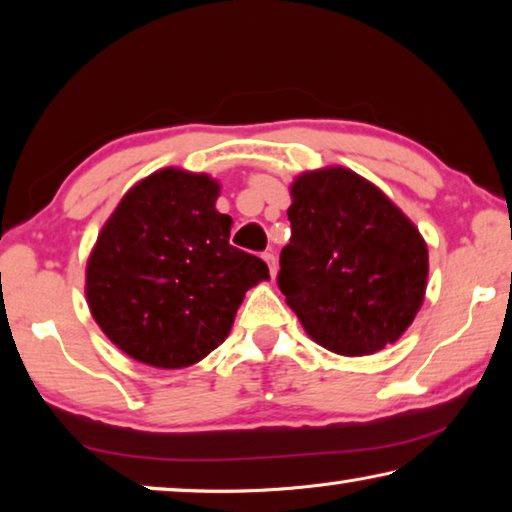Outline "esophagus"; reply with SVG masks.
Returning <instances> with one entry per match:
<instances>
[{
    "instance_id": "34e87169",
    "label": "esophagus",
    "mask_w": 512,
    "mask_h": 512,
    "mask_svg": "<svg viewBox=\"0 0 512 512\" xmlns=\"http://www.w3.org/2000/svg\"><path fill=\"white\" fill-rule=\"evenodd\" d=\"M264 262L268 264V268H271V275L275 277V273H277V259H275V255L273 253H264Z\"/></svg>"
}]
</instances>
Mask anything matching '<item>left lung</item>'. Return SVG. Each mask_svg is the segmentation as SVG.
<instances>
[{
  "instance_id": "8db88e82",
  "label": "left lung",
  "mask_w": 512,
  "mask_h": 512,
  "mask_svg": "<svg viewBox=\"0 0 512 512\" xmlns=\"http://www.w3.org/2000/svg\"><path fill=\"white\" fill-rule=\"evenodd\" d=\"M277 287L305 332L343 357L395 343L422 307L429 253L379 187L343 167L293 180Z\"/></svg>"
}]
</instances>
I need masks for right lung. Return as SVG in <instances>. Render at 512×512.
Returning <instances> with one entry per match:
<instances>
[{
  "instance_id": "right-lung-1",
  "label": "right lung",
  "mask_w": 512,
  "mask_h": 512,
  "mask_svg": "<svg viewBox=\"0 0 512 512\" xmlns=\"http://www.w3.org/2000/svg\"><path fill=\"white\" fill-rule=\"evenodd\" d=\"M219 183L160 169L121 198L85 271L97 325L153 368H187L225 341L246 291L268 280L262 259L230 246Z\"/></svg>"
}]
</instances>
